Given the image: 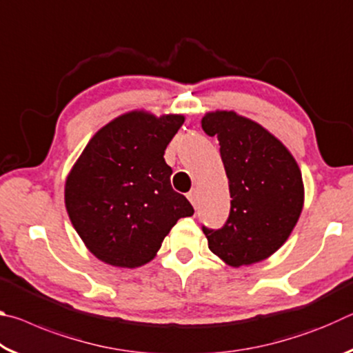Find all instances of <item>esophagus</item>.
I'll list each match as a JSON object with an SVG mask.
<instances>
[{
  "label": "esophagus",
  "mask_w": 353,
  "mask_h": 353,
  "mask_svg": "<svg viewBox=\"0 0 353 353\" xmlns=\"http://www.w3.org/2000/svg\"><path fill=\"white\" fill-rule=\"evenodd\" d=\"M188 199H190L191 204H193L194 208L198 207V191H196V190L190 191V193H188Z\"/></svg>",
  "instance_id": "34e87169"
}]
</instances>
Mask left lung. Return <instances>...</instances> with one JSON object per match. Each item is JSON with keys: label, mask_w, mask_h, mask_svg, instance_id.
<instances>
[{"label": "left lung", "mask_w": 353, "mask_h": 353, "mask_svg": "<svg viewBox=\"0 0 353 353\" xmlns=\"http://www.w3.org/2000/svg\"><path fill=\"white\" fill-rule=\"evenodd\" d=\"M202 129L219 141L232 198L221 229L202 225L208 248L235 268L265 260L288 240L301 216V170L276 137L235 112L207 113Z\"/></svg>", "instance_id": "8db88e82"}]
</instances>
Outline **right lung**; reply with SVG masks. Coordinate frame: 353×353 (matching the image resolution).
I'll list each match as a JSON object with an SVG mask.
<instances>
[{
  "label": "right lung",
  "instance_id": "add662e5",
  "mask_svg": "<svg viewBox=\"0 0 353 353\" xmlns=\"http://www.w3.org/2000/svg\"><path fill=\"white\" fill-rule=\"evenodd\" d=\"M182 115L130 112L88 141L65 185V205L90 252L119 268L151 261L193 207L172 190L163 154Z\"/></svg>",
  "mask_w": 353,
  "mask_h": 353
}]
</instances>
